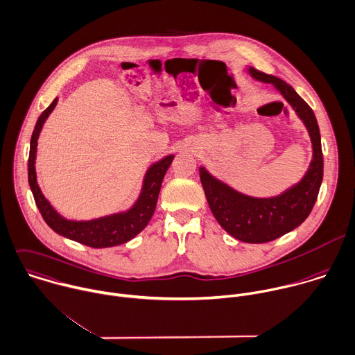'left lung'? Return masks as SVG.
Instances as JSON below:
<instances>
[{
	"label": "left lung",
	"mask_w": 355,
	"mask_h": 355,
	"mask_svg": "<svg viewBox=\"0 0 355 355\" xmlns=\"http://www.w3.org/2000/svg\"><path fill=\"white\" fill-rule=\"evenodd\" d=\"M256 81L271 84L304 123L313 147V157L303 178L274 197H252L215 178L204 165L200 166L201 183L209 208L218 223L236 239L263 243L299 227L310 215L322 183L324 158L318 122L311 107L281 78L248 67Z\"/></svg>",
	"instance_id": "obj_1"
}]
</instances>
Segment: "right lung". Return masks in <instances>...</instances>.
Listing matches in <instances>:
<instances>
[{
	"label": "right lung",
	"mask_w": 355,
	"mask_h": 355,
	"mask_svg": "<svg viewBox=\"0 0 355 355\" xmlns=\"http://www.w3.org/2000/svg\"><path fill=\"white\" fill-rule=\"evenodd\" d=\"M58 105V98L48 106V109L40 116L35 123L34 132L30 140L28 155V184L34 196L37 208L40 209L46 225L59 236H66L76 242L84 243L91 248H110L130 241L137 236L150 222L155 207L164 176L171 166L175 155L169 154L157 162L151 164L146 171L141 182L139 197L133 205L126 209L106 215L91 220H71L62 216L53 205L46 200L37 182L35 158L38 137L49 114Z\"/></svg>",
	"instance_id": "obj_1"
}]
</instances>
